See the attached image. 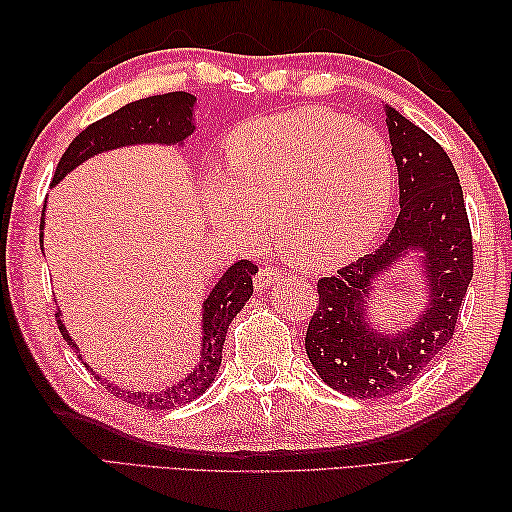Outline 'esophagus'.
<instances>
[{
	"instance_id": "esophagus-1",
	"label": "esophagus",
	"mask_w": 512,
	"mask_h": 512,
	"mask_svg": "<svg viewBox=\"0 0 512 512\" xmlns=\"http://www.w3.org/2000/svg\"><path fill=\"white\" fill-rule=\"evenodd\" d=\"M279 277H281L279 268L264 264L262 268H259V273L255 275V286H257V288H268V286H273Z\"/></svg>"
}]
</instances>
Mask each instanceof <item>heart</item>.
Here are the masks:
<instances>
[{
    "label": "heart",
    "instance_id": "1",
    "mask_svg": "<svg viewBox=\"0 0 512 512\" xmlns=\"http://www.w3.org/2000/svg\"><path fill=\"white\" fill-rule=\"evenodd\" d=\"M226 176L209 180L217 220L246 237L257 220L284 259L303 270L352 262L383 231L394 158L376 129L328 107L259 118L235 129Z\"/></svg>",
    "mask_w": 512,
    "mask_h": 512
}]
</instances>
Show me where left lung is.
Masks as SVG:
<instances>
[{
	"label": "left lung",
	"mask_w": 512,
	"mask_h": 512,
	"mask_svg": "<svg viewBox=\"0 0 512 512\" xmlns=\"http://www.w3.org/2000/svg\"><path fill=\"white\" fill-rule=\"evenodd\" d=\"M398 167L400 213L372 255L317 284L319 306L306 332L312 367L345 396L378 400L405 391L451 341L473 277L469 215L451 158L424 129L385 105ZM409 252L423 255L428 303L405 331L387 335L366 323L373 279Z\"/></svg>",
	"instance_id": "1"
}]
</instances>
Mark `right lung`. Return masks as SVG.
Masks as SVG:
<instances>
[{
    "instance_id": "obj_1",
    "label": "right lung",
    "mask_w": 512,
    "mask_h": 512,
    "mask_svg": "<svg viewBox=\"0 0 512 512\" xmlns=\"http://www.w3.org/2000/svg\"><path fill=\"white\" fill-rule=\"evenodd\" d=\"M193 105L195 96L189 92H169L149 96V99H140L134 103H127L121 110L101 118L92 125H88L83 132L76 136L70 147L65 149L61 156L57 171L52 176V184H59L72 169H76L88 158L103 154V151L127 147V145H143V143H156V145H182L193 134ZM41 217L39 226V244L43 246V222ZM257 266L248 259H239L231 268L226 270L222 279L217 281L215 288L209 292L204 306H202V352L200 363L193 367V372L182 378L178 385H171L167 389L158 391H129L118 387L114 383H107L99 374L92 372L88 363H83L90 369L94 378H101L105 389L121 398L125 402H132L136 407L151 409V411H165L180 407L184 402H191L202 396L209 385L215 380L217 369L222 363V347L226 341L228 325L237 317V312L244 308V303L253 295V275ZM59 332L68 345L74 347L76 356H83L76 347L74 339L65 330L61 321V310L57 312Z\"/></svg>"
}]
</instances>
